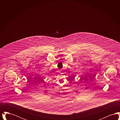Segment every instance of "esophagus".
Masks as SVG:
<instances>
[{"instance_id": "34e87169", "label": "esophagus", "mask_w": 120, "mask_h": 120, "mask_svg": "<svg viewBox=\"0 0 120 120\" xmlns=\"http://www.w3.org/2000/svg\"><path fill=\"white\" fill-rule=\"evenodd\" d=\"M60 71V72H62V71H61V70H60V71Z\"/></svg>"}]
</instances>
